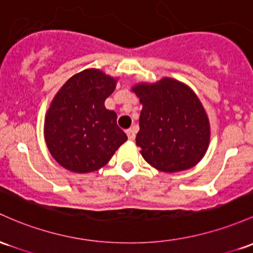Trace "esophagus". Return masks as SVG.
Wrapping results in <instances>:
<instances>
[{
  "label": "esophagus",
  "mask_w": 253,
  "mask_h": 253,
  "mask_svg": "<svg viewBox=\"0 0 253 253\" xmlns=\"http://www.w3.org/2000/svg\"><path fill=\"white\" fill-rule=\"evenodd\" d=\"M126 134H127V137H128L129 140H134V138H135V127H131V128L127 129Z\"/></svg>",
  "instance_id": "esophagus-1"
}]
</instances>
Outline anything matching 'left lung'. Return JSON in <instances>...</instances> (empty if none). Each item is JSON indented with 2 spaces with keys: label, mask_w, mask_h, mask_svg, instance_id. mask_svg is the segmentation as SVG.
Wrapping results in <instances>:
<instances>
[{
  "label": "left lung",
  "mask_w": 253,
  "mask_h": 253,
  "mask_svg": "<svg viewBox=\"0 0 253 253\" xmlns=\"http://www.w3.org/2000/svg\"><path fill=\"white\" fill-rule=\"evenodd\" d=\"M143 109L135 137L144 160L166 173L192 168L210 141V125L196 93L171 78L132 87Z\"/></svg>",
  "instance_id": "1"
}]
</instances>
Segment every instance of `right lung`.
<instances>
[{"mask_svg": "<svg viewBox=\"0 0 253 253\" xmlns=\"http://www.w3.org/2000/svg\"><path fill=\"white\" fill-rule=\"evenodd\" d=\"M116 79L99 69L80 72L66 82L52 99L44 121V138L59 165L74 173L98 170L109 162L127 135L104 101Z\"/></svg>", "mask_w": 253, "mask_h": 253, "instance_id": "1", "label": "right lung"}]
</instances>
